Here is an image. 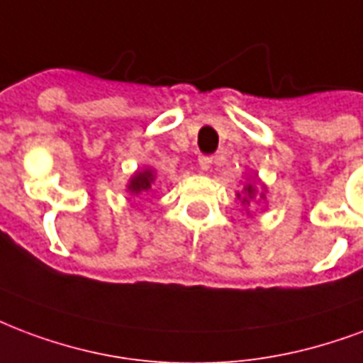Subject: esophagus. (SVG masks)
<instances>
[{
	"mask_svg": "<svg viewBox=\"0 0 363 363\" xmlns=\"http://www.w3.org/2000/svg\"><path fill=\"white\" fill-rule=\"evenodd\" d=\"M198 163H200V169H203V171H208V169L211 167V163H213V160H211L209 155H202V157L198 160Z\"/></svg>",
	"mask_w": 363,
	"mask_h": 363,
	"instance_id": "obj_1",
	"label": "esophagus"
}]
</instances>
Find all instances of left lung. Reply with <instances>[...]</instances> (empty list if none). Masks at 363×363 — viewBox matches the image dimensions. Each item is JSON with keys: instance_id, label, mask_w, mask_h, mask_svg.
Wrapping results in <instances>:
<instances>
[{"instance_id": "obj_1", "label": "left lung", "mask_w": 363, "mask_h": 363, "mask_svg": "<svg viewBox=\"0 0 363 363\" xmlns=\"http://www.w3.org/2000/svg\"><path fill=\"white\" fill-rule=\"evenodd\" d=\"M244 192H246V196L242 198V203H250L252 200H254V198H256V194H257V190H256V186H254V184H246V186H244ZM236 198L240 200V194H236ZM259 198H265L264 192L259 194Z\"/></svg>"}]
</instances>
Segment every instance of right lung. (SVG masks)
Listing matches in <instances>:
<instances>
[{"label":"right lung","mask_w":363,"mask_h":363,"mask_svg":"<svg viewBox=\"0 0 363 363\" xmlns=\"http://www.w3.org/2000/svg\"><path fill=\"white\" fill-rule=\"evenodd\" d=\"M155 179V171L154 169H144V171H136V173L130 177V181H128L127 190L130 194L138 196L142 192H147V190L152 189V182Z\"/></svg>","instance_id":"add662e5"}]
</instances>
